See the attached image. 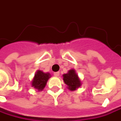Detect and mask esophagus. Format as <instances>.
Masks as SVG:
<instances>
[{"instance_id":"34e87169","label":"esophagus","mask_w":121,"mask_h":121,"mask_svg":"<svg viewBox=\"0 0 121 121\" xmlns=\"http://www.w3.org/2000/svg\"><path fill=\"white\" fill-rule=\"evenodd\" d=\"M53 74L55 77H59L60 76V73L59 72H55V73H54Z\"/></svg>"}]
</instances>
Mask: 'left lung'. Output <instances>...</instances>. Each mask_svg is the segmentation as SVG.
Wrapping results in <instances>:
<instances>
[{"label":"left lung","instance_id":"obj_1","mask_svg":"<svg viewBox=\"0 0 121 121\" xmlns=\"http://www.w3.org/2000/svg\"><path fill=\"white\" fill-rule=\"evenodd\" d=\"M63 80L65 84L67 85L68 89L71 91L76 90L82 85L81 80L74 69L70 70L68 73L63 75Z\"/></svg>","mask_w":121,"mask_h":121}]
</instances>
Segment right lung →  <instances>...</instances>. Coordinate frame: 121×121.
<instances>
[{
    "instance_id": "1",
    "label": "right lung",
    "mask_w": 121,
    "mask_h": 121,
    "mask_svg": "<svg viewBox=\"0 0 121 121\" xmlns=\"http://www.w3.org/2000/svg\"><path fill=\"white\" fill-rule=\"evenodd\" d=\"M51 77L49 73H44L42 70H38L31 82V85L33 88L37 89L38 91H41L46 86L47 81Z\"/></svg>"
}]
</instances>
